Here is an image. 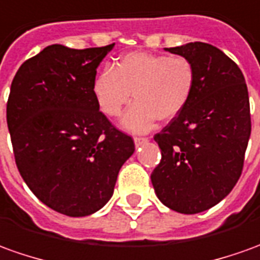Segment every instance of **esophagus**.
<instances>
[{
	"instance_id": "obj_1",
	"label": "esophagus",
	"mask_w": 260,
	"mask_h": 260,
	"mask_svg": "<svg viewBox=\"0 0 260 260\" xmlns=\"http://www.w3.org/2000/svg\"><path fill=\"white\" fill-rule=\"evenodd\" d=\"M148 141L147 137H134V143H136V146H140L143 143H146Z\"/></svg>"
}]
</instances>
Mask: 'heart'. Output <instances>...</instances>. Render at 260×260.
<instances>
[{
	"instance_id": "b5f03b06",
	"label": "heart",
	"mask_w": 260,
	"mask_h": 260,
	"mask_svg": "<svg viewBox=\"0 0 260 260\" xmlns=\"http://www.w3.org/2000/svg\"><path fill=\"white\" fill-rule=\"evenodd\" d=\"M197 87V69L185 56L130 52L112 69L100 72L92 85L94 102L107 117H117L134 103L121 120L133 133L148 132L157 119L170 121L188 106Z\"/></svg>"
}]
</instances>
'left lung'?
I'll list each match as a JSON object with an SVG mask.
<instances>
[{
    "label": "left lung",
    "mask_w": 260,
    "mask_h": 260,
    "mask_svg": "<svg viewBox=\"0 0 260 260\" xmlns=\"http://www.w3.org/2000/svg\"><path fill=\"white\" fill-rule=\"evenodd\" d=\"M166 51L192 60L197 87L188 106L154 136L161 160L151 182L166 207L198 214L222 201L242 174L250 136L248 87L238 65L212 45Z\"/></svg>",
    "instance_id": "1"
}]
</instances>
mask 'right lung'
<instances>
[{"label":"right lung","mask_w":260,"mask_h":260,"mask_svg":"<svg viewBox=\"0 0 260 260\" xmlns=\"http://www.w3.org/2000/svg\"><path fill=\"white\" fill-rule=\"evenodd\" d=\"M113 46H46L11 83L7 123L18 171L38 200L63 215L105 207L134 153L133 139L113 126L93 98L96 68Z\"/></svg>","instance_id":"right-lung-1"}]
</instances>
